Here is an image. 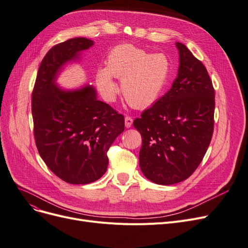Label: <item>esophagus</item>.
<instances>
[{"label":"esophagus","instance_id":"34e87169","mask_svg":"<svg viewBox=\"0 0 248 248\" xmlns=\"http://www.w3.org/2000/svg\"><path fill=\"white\" fill-rule=\"evenodd\" d=\"M124 124H125V127H131L133 124V118L131 116H125L124 117Z\"/></svg>","mask_w":248,"mask_h":248}]
</instances>
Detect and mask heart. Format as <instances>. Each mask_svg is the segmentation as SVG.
Instances as JSON below:
<instances>
[{
	"label": "heart",
	"instance_id": "1",
	"mask_svg": "<svg viewBox=\"0 0 248 248\" xmlns=\"http://www.w3.org/2000/svg\"><path fill=\"white\" fill-rule=\"evenodd\" d=\"M171 75V62L164 53H152L131 45L117 46L107 57V66L96 73L97 87L106 100H113L121 80L127 103L136 108L154 104L164 91Z\"/></svg>",
	"mask_w": 248,
	"mask_h": 248
}]
</instances>
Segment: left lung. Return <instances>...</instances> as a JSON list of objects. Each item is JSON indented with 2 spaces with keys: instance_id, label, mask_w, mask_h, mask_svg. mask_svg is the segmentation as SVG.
<instances>
[{
  "instance_id": "1",
  "label": "left lung",
  "mask_w": 248,
  "mask_h": 248,
  "mask_svg": "<svg viewBox=\"0 0 248 248\" xmlns=\"http://www.w3.org/2000/svg\"><path fill=\"white\" fill-rule=\"evenodd\" d=\"M177 77L170 90L134 126L142 136L139 161L154 184L170 186L188 178L206 154L214 131L215 90L206 67L180 42Z\"/></svg>"
}]
</instances>
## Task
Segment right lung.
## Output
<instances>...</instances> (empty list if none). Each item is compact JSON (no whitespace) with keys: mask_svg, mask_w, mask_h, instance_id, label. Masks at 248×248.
Instances as JSON below:
<instances>
[{"mask_svg":"<svg viewBox=\"0 0 248 248\" xmlns=\"http://www.w3.org/2000/svg\"><path fill=\"white\" fill-rule=\"evenodd\" d=\"M93 45L88 38L76 37L51 47L41 61L32 92L38 153L53 173L71 185H87L105 173L107 151L124 130V115L98 100L93 86L58 87L64 64Z\"/></svg>","mask_w":248,"mask_h":248,"instance_id":"obj_1","label":"right lung"}]
</instances>
